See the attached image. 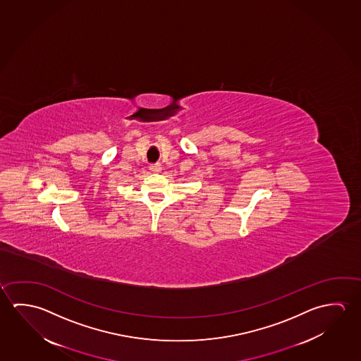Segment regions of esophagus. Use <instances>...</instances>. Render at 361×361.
<instances>
[{"instance_id":"34e87169","label":"esophagus","mask_w":361,"mask_h":361,"mask_svg":"<svg viewBox=\"0 0 361 361\" xmlns=\"http://www.w3.org/2000/svg\"><path fill=\"white\" fill-rule=\"evenodd\" d=\"M149 170L152 172H156V173H159L162 170V167H161L160 164H152V165H149Z\"/></svg>"}]
</instances>
